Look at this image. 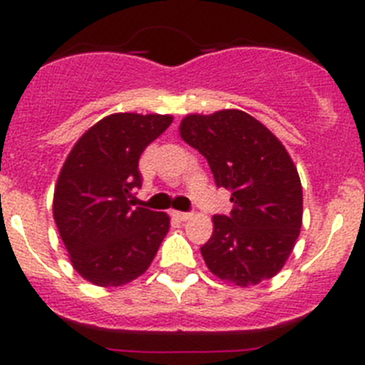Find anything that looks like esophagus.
<instances>
[{"label":"esophagus","instance_id":"1","mask_svg":"<svg viewBox=\"0 0 365 365\" xmlns=\"http://www.w3.org/2000/svg\"><path fill=\"white\" fill-rule=\"evenodd\" d=\"M173 217H177L179 221H188L192 214H188V212H173Z\"/></svg>","mask_w":365,"mask_h":365}]
</instances>
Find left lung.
Wrapping results in <instances>:
<instances>
[{
    "label": "left lung",
    "instance_id": "obj_1",
    "mask_svg": "<svg viewBox=\"0 0 365 365\" xmlns=\"http://www.w3.org/2000/svg\"><path fill=\"white\" fill-rule=\"evenodd\" d=\"M180 138L205 155L215 185L232 192L230 215H214V232L201 247L214 276L240 287L274 278L294 250L303 219L298 170L276 135L240 111L192 113Z\"/></svg>",
    "mask_w": 365,
    "mask_h": 365
}]
</instances>
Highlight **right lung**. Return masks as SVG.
<instances>
[{"instance_id":"right-lung-1","label":"right lung","mask_w":365,"mask_h":365,"mask_svg":"<svg viewBox=\"0 0 365 365\" xmlns=\"http://www.w3.org/2000/svg\"><path fill=\"white\" fill-rule=\"evenodd\" d=\"M172 115L113 113L93 124L67 155L53 215L71 265L93 285L122 287L143 276L170 230L166 212L133 208L138 159Z\"/></svg>"}]
</instances>
